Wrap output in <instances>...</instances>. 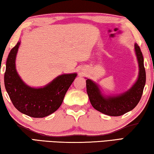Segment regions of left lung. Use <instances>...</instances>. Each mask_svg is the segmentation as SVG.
<instances>
[{
	"instance_id": "left-lung-1",
	"label": "left lung",
	"mask_w": 154,
	"mask_h": 154,
	"mask_svg": "<svg viewBox=\"0 0 154 154\" xmlns=\"http://www.w3.org/2000/svg\"><path fill=\"white\" fill-rule=\"evenodd\" d=\"M135 52L139 66V75L136 83L130 89L121 95L105 97L98 85L90 79L86 80L87 93L94 108L110 116H120L131 111L141 98L146 82L143 56L139 46L134 45Z\"/></svg>"
}]
</instances>
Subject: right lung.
Instances as JSON below:
<instances>
[{"mask_svg":"<svg viewBox=\"0 0 154 154\" xmlns=\"http://www.w3.org/2000/svg\"><path fill=\"white\" fill-rule=\"evenodd\" d=\"M20 44V42H17L11 49L7 60L4 76L5 89L13 105L21 113L32 118H44L60 106L77 74L60 75L43 88L28 86L15 69V57Z\"/></svg>","mask_w":154,"mask_h":154,"instance_id":"add662e5","label":"right lung"}]
</instances>
